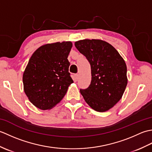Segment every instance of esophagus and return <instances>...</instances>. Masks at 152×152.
I'll list each match as a JSON object with an SVG mask.
<instances>
[{"mask_svg":"<svg viewBox=\"0 0 152 152\" xmlns=\"http://www.w3.org/2000/svg\"><path fill=\"white\" fill-rule=\"evenodd\" d=\"M74 77H75V80L77 81V80H78V78H79V74H75V76H74Z\"/></svg>","mask_w":152,"mask_h":152,"instance_id":"esophagus-1","label":"esophagus"}]
</instances>
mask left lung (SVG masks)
I'll return each instance as SVG.
<instances>
[{"mask_svg":"<svg viewBox=\"0 0 152 152\" xmlns=\"http://www.w3.org/2000/svg\"><path fill=\"white\" fill-rule=\"evenodd\" d=\"M91 65V82L80 93L95 111L109 110L119 101L127 85V66L118 51L107 42L85 39L75 42Z\"/></svg>","mask_w":152,"mask_h":152,"instance_id":"left-lung-1","label":"left lung"}]
</instances>
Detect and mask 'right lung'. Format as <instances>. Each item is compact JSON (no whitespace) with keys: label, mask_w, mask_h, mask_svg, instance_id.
Instances as JSON below:
<instances>
[{"label":"right lung","mask_w":152,"mask_h":152,"mask_svg":"<svg viewBox=\"0 0 152 152\" xmlns=\"http://www.w3.org/2000/svg\"><path fill=\"white\" fill-rule=\"evenodd\" d=\"M72 47L70 41L46 44L32 55L23 83L25 93L37 108L46 110L55 107L73 83L67 59Z\"/></svg>","instance_id":"obj_1"}]
</instances>
